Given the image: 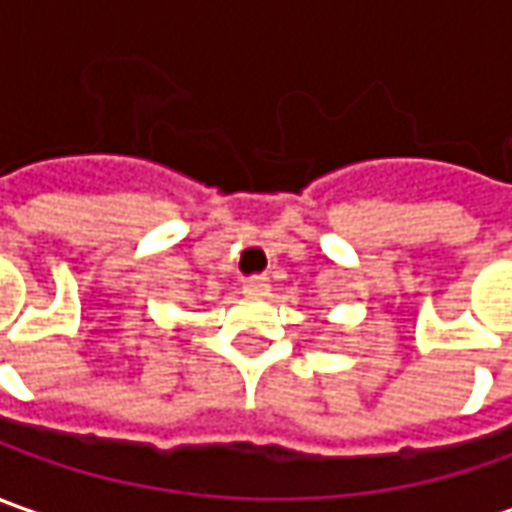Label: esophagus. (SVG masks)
I'll return each instance as SVG.
<instances>
[{
    "instance_id": "esophagus-1",
    "label": "esophagus",
    "mask_w": 512,
    "mask_h": 512,
    "mask_svg": "<svg viewBox=\"0 0 512 512\" xmlns=\"http://www.w3.org/2000/svg\"><path fill=\"white\" fill-rule=\"evenodd\" d=\"M243 291L252 294V297H263V294H269V280L266 277H246L243 280Z\"/></svg>"
}]
</instances>
